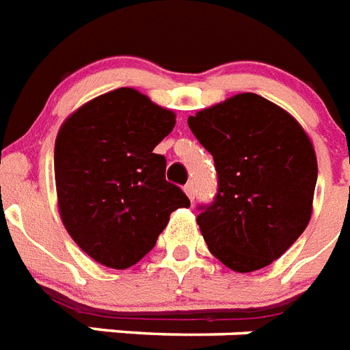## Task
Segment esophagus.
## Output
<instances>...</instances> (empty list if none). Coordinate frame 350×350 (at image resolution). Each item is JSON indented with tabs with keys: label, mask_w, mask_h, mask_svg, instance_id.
Wrapping results in <instances>:
<instances>
[{
	"label": "esophagus",
	"mask_w": 350,
	"mask_h": 350,
	"mask_svg": "<svg viewBox=\"0 0 350 350\" xmlns=\"http://www.w3.org/2000/svg\"><path fill=\"white\" fill-rule=\"evenodd\" d=\"M183 191H185L187 196H189V198H191V202H193V200H194V185H193V183H187V185L183 187Z\"/></svg>",
	"instance_id": "obj_1"
}]
</instances>
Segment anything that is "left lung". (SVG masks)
Masks as SVG:
<instances>
[{
    "label": "left lung",
    "instance_id": "obj_1",
    "mask_svg": "<svg viewBox=\"0 0 350 350\" xmlns=\"http://www.w3.org/2000/svg\"><path fill=\"white\" fill-rule=\"evenodd\" d=\"M215 159L218 189L198 205L209 252L240 273L281 257L305 231L317 181L316 152L290 113L255 93H240L189 117Z\"/></svg>",
    "mask_w": 350,
    "mask_h": 350
}]
</instances>
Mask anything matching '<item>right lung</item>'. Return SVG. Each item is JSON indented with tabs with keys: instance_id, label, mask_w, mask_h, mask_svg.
<instances>
[{
	"instance_id": "right-lung-1",
	"label": "right lung",
	"mask_w": 350,
	"mask_h": 350,
	"mask_svg": "<svg viewBox=\"0 0 350 350\" xmlns=\"http://www.w3.org/2000/svg\"><path fill=\"white\" fill-rule=\"evenodd\" d=\"M176 124L170 110L132 88L93 98L64 122L55 143L62 222L93 260L124 270L156 246L178 207L191 202L165 180L154 154Z\"/></svg>"
}]
</instances>
